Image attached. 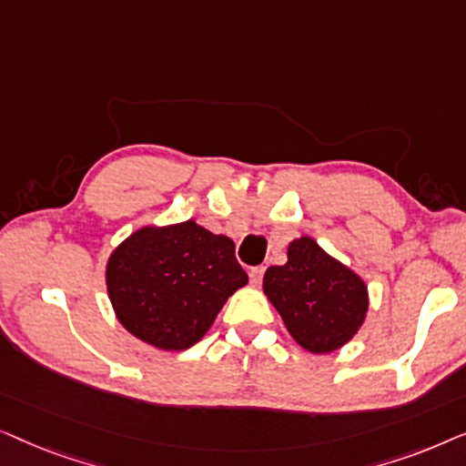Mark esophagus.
Listing matches in <instances>:
<instances>
[{
    "label": "esophagus",
    "mask_w": 466,
    "mask_h": 466,
    "mask_svg": "<svg viewBox=\"0 0 466 466\" xmlns=\"http://www.w3.org/2000/svg\"><path fill=\"white\" fill-rule=\"evenodd\" d=\"M263 273H265V267H254L250 271V282L254 286H260V282H263Z\"/></svg>",
    "instance_id": "esophagus-1"
}]
</instances>
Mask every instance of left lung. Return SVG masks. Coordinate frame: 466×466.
I'll list each match as a JSON object with an SVG mask.
<instances>
[{"label":"left lung","mask_w":466,"mask_h":466,"mask_svg":"<svg viewBox=\"0 0 466 466\" xmlns=\"http://www.w3.org/2000/svg\"><path fill=\"white\" fill-rule=\"evenodd\" d=\"M286 257V265L265 271L263 292L292 339L309 354H330L352 341L369 309L365 279L309 235L292 239Z\"/></svg>","instance_id":"1"}]
</instances>
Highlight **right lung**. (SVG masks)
Listing matches in <instances>:
<instances>
[{"instance_id": "add662e5", "label": "right lung", "mask_w": 466, "mask_h": 466, "mask_svg": "<svg viewBox=\"0 0 466 466\" xmlns=\"http://www.w3.org/2000/svg\"><path fill=\"white\" fill-rule=\"evenodd\" d=\"M246 284L233 239L193 218L137 228L106 263L116 320L165 352H182L203 339L227 299Z\"/></svg>"}]
</instances>
